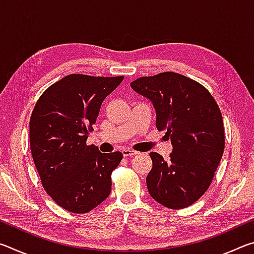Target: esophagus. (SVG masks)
I'll use <instances>...</instances> for the list:
<instances>
[{"label":"esophagus","mask_w":254,"mask_h":254,"mask_svg":"<svg viewBox=\"0 0 254 254\" xmlns=\"http://www.w3.org/2000/svg\"><path fill=\"white\" fill-rule=\"evenodd\" d=\"M122 153H123L124 158L133 157V156H136V154H137L136 151H134V150H131V149H124V150H122Z\"/></svg>","instance_id":"34e87169"}]
</instances>
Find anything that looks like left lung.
I'll return each instance as SVG.
<instances>
[{
    "label": "left lung",
    "instance_id": "1",
    "mask_svg": "<svg viewBox=\"0 0 254 254\" xmlns=\"http://www.w3.org/2000/svg\"><path fill=\"white\" fill-rule=\"evenodd\" d=\"M131 87L152 102L156 127L167 131L174 148L167 161L150 152L149 194L165 207H188L208 189L224 152L220 107L207 88L177 72L140 77Z\"/></svg>",
    "mask_w": 254,
    "mask_h": 254
}]
</instances>
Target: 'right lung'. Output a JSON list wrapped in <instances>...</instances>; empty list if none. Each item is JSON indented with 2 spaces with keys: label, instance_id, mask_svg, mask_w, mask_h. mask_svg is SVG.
Segmentation results:
<instances>
[{
  "label": "right lung",
  "instance_id": "1",
  "mask_svg": "<svg viewBox=\"0 0 254 254\" xmlns=\"http://www.w3.org/2000/svg\"><path fill=\"white\" fill-rule=\"evenodd\" d=\"M124 79L71 74L49 86L30 118V149L45 190L68 212H91L109 197L123 154L86 144L102 102Z\"/></svg>",
  "mask_w": 254,
  "mask_h": 254
}]
</instances>
